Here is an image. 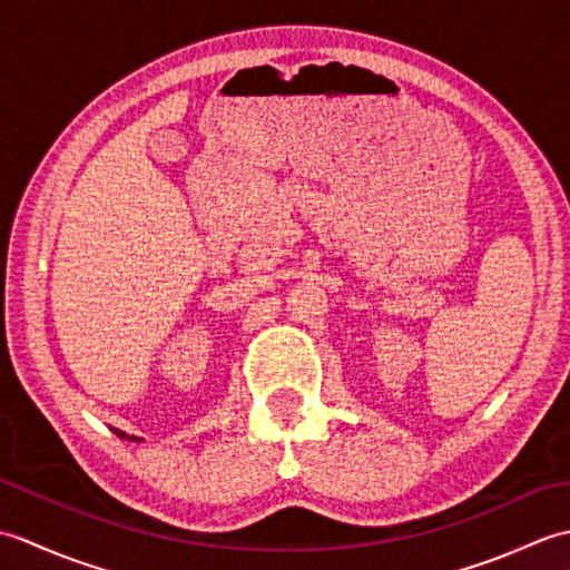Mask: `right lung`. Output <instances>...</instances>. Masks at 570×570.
I'll return each instance as SVG.
<instances>
[{"instance_id":"right-lung-1","label":"right lung","mask_w":570,"mask_h":570,"mask_svg":"<svg viewBox=\"0 0 570 570\" xmlns=\"http://www.w3.org/2000/svg\"><path fill=\"white\" fill-rule=\"evenodd\" d=\"M115 433L119 435V439H129V441H141V439H137V435H127V433H122V431H117V429H115Z\"/></svg>"}]
</instances>
